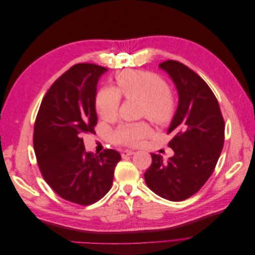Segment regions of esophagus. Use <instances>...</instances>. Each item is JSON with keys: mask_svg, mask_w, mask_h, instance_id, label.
<instances>
[{"mask_svg": "<svg viewBox=\"0 0 255 255\" xmlns=\"http://www.w3.org/2000/svg\"><path fill=\"white\" fill-rule=\"evenodd\" d=\"M134 152L132 150H123L122 153H121V156L122 157H127V156H129V155H133Z\"/></svg>", "mask_w": 255, "mask_h": 255, "instance_id": "34e87169", "label": "esophagus"}]
</instances>
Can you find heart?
I'll use <instances>...</instances> for the list:
<instances>
[{
    "label": "heart",
    "mask_w": 255,
    "mask_h": 255,
    "mask_svg": "<svg viewBox=\"0 0 255 255\" xmlns=\"http://www.w3.org/2000/svg\"><path fill=\"white\" fill-rule=\"evenodd\" d=\"M115 82L116 89L103 87L96 96V110L103 120L111 122L117 119L122 96L127 100H140L139 117H146L157 126L171 122L176 112V99L161 76L150 71L128 69L116 73ZM150 130L145 121L122 123L113 133L112 141L137 146Z\"/></svg>",
    "instance_id": "b5f03b06"
}]
</instances>
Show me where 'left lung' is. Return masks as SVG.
Listing matches in <instances>:
<instances>
[{"instance_id":"1","label":"left lung","mask_w":255,"mask_h":255,"mask_svg":"<svg viewBox=\"0 0 255 255\" xmlns=\"http://www.w3.org/2000/svg\"><path fill=\"white\" fill-rule=\"evenodd\" d=\"M159 67L171 76L179 91V106L168 134L174 155L163 161L151 154L144 172L148 187L170 201H183L202 188L214 172L225 143V120L217 98L204 80L176 60Z\"/></svg>"}]
</instances>
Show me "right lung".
<instances>
[{
	"instance_id": "add662e5",
	"label": "right lung",
	"mask_w": 255,
	"mask_h": 255,
	"mask_svg": "<svg viewBox=\"0 0 255 255\" xmlns=\"http://www.w3.org/2000/svg\"><path fill=\"white\" fill-rule=\"evenodd\" d=\"M106 68L76 64L52 84L34 126V150L44 181L63 199L79 205L98 202L110 191L120 153L85 150L84 134L97 125L96 90Z\"/></svg>"
}]
</instances>
